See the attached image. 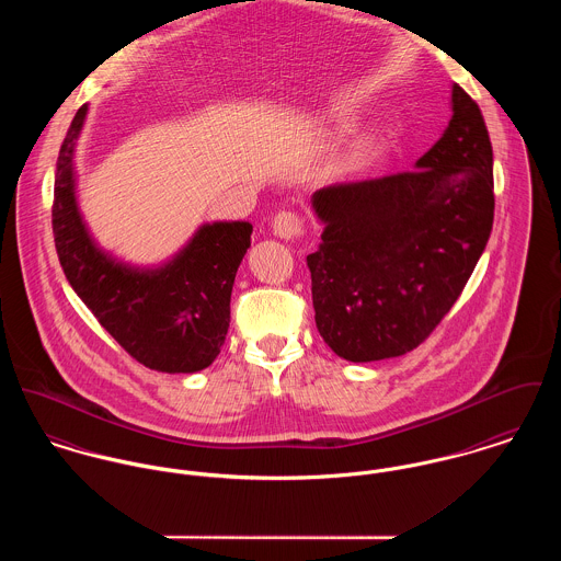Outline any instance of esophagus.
Here are the masks:
<instances>
[{
  "mask_svg": "<svg viewBox=\"0 0 561 561\" xmlns=\"http://www.w3.org/2000/svg\"><path fill=\"white\" fill-rule=\"evenodd\" d=\"M272 233L280 240H298L305 233L302 220L294 211H278L272 218Z\"/></svg>",
  "mask_w": 561,
  "mask_h": 561,
  "instance_id": "obj_1",
  "label": "esophagus"
}]
</instances>
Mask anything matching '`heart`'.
<instances>
[{
    "label": "heart",
    "mask_w": 561,
    "mask_h": 561,
    "mask_svg": "<svg viewBox=\"0 0 561 561\" xmlns=\"http://www.w3.org/2000/svg\"><path fill=\"white\" fill-rule=\"evenodd\" d=\"M357 169V160H347V162H343V164H339L336 169H334V175L336 178H345V175H352L354 171Z\"/></svg>",
    "instance_id": "obj_1"
}]
</instances>
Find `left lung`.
<instances>
[{
    "label": "left lung",
    "instance_id": "1",
    "mask_svg": "<svg viewBox=\"0 0 561 561\" xmlns=\"http://www.w3.org/2000/svg\"><path fill=\"white\" fill-rule=\"evenodd\" d=\"M453 117L408 173L336 184L306 256L314 323L350 362L415 350L459 300L493 229V148L478 104L453 83Z\"/></svg>",
    "mask_w": 561,
    "mask_h": 561
}]
</instances>
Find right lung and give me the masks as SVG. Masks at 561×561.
Returning <instances> with one entry per match:
<instances>
[{"mask_svg": "<svg viewBox=\"0 0 561 561\" xmlns=\"http://www.w3.org/2000/svg\"><path fill=\"white\" fill-rule=\"evenodd\" d=\"M83 104L61 144L53 193V236L64 274L102 328L144 366L160 373L207 368L231 321L236 272L251 249L247 220L204 222L160 265L139 267L106 253L90 233L77 197L75 148Z\"/></svg>", "mask_w": 561, "mask_h": 561, "instance_id": "obj_1", "label": "right lung"}]
</instances>
